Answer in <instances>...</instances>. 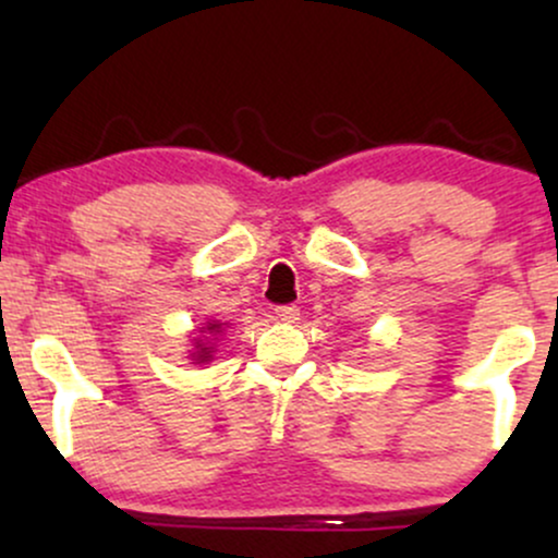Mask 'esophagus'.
<instances>
[{
	"mask_svg": "<svg viewBox=\"0 0 558 558\" xmlns=\"http://www.w3.org/2000/svg\"><path fill=\"white\" fill-rule=\"evenodd\" d=\"M275 317L283 319V323H296V319H299V306H293V304L278 306V310H275Z\"/></svg>",
	"mask_w": 558,
	"mask_h": 558,
	"instance_id": "1",
	"label": "esophagus"
}]
</instances>
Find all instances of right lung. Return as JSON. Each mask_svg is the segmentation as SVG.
Returning <instances> with one entry per match:
<instances>
[{
    "label": "right lung",
    "instance_id": "obj_1",
    "mask_svg": "<svg viewBox=\"0 0 558 558\" xmlns=\"http://www.w3.org/2000/svg\"><path fill=\"white\" fill-rule=\"evenodd\" d=\"M207 330H209V332H215V330H217V325H209ZM196 349H198V351H196V360H198V362H207V360H209V354H213V351H209L207 345H202V343H196Z\"/></svg>",
    "mask_w": 558,
    "mask_h": 558
}]
</instances>
